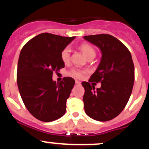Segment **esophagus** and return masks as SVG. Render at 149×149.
<instances>
[{
    "mask_svg": "<svg viewBox=\"0 0 149 149\" xmlns=\"http://www.w3.org/2000/svg\"><path fill=\"white\" fill-rule=\"evenodd\" d=\"M80 81H78V80H76V85H80Z\"/></svg>",
    "mask_w": 149,
    "mask_h": 149,
    "instance_id": "esophagus-1",
    "label": "esophagus"
}]
</instances>
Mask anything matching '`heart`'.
Wrapping results in <instances>:
<instances>
[{
    "instance_id": "b5f03b06",
    "label": "heart",
    "mask_w": 149,
    "mask_h": 149,
    "mask_svg": "<svg viewBox=\"0 0 149 149\" xmlns=\"http://www.w3.org/2000/svg\"><path fill=\"white\" fill-rule=\"evenodd\" d=\"M80 49H81L82 52H83L84 55L88 58L89 56L95 55V50L91 45H90L89 44H83L80 46ZM70 54H71V49L69 47H66L63 49L62 52L61 53V58L62 59V61L64 63H67L70 59ZM83 73L84 72L80 70H73L71 71V74L73 76H74L76 78H82L83 76Z\"/></svg>"
}]
</instances>
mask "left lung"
Returning <instances> with one entry per match:
<instances>
[{
	"label": "left lung",
	"mask_w": 149,
	"mask_h": 149,
	"mask_svg": "<svg viewBox=\"0 0 149 149\" xmlns=\"http://www.w3.org/2000/svg\"><path fill=\"white\" fill-rule=\"evenodd\" d=\"M83 38L102 52L100 64L89 80L101 82V88L95 89L88 82L82 83L85 111L96 120H110L123 110L132 91L134 67L132 55L125 45L111 35L87 36Z\"/></svg>",
	"instance_id": "obj_1"
}]
</instances>
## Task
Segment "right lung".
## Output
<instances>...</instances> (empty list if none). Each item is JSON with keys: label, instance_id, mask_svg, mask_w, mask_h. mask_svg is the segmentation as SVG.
<instances>
[{"label": "right lung", "instance_id": "obj_1", "mask_svg": "<svg viewBox=\"0 0 149 149\" xmlns=\"http://www.w3.org/2000/svg\"><path fill=\"white\" fill-rule=\"evenodd\" d=\"M73 39L42 33L30 40L20 52L17 73L19 91L30 113L43 122L55 120L66 113V100L75 80L65 77L56 83L52 75L64 67L61 53Z\"/></svg>", "mask_w": 149, "mask_h": 149}]
</instances>
